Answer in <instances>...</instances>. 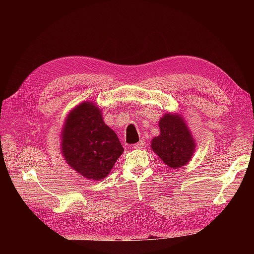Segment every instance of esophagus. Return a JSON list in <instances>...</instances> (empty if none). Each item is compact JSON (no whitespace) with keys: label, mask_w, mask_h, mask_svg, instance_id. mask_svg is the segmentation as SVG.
Instances as JSON below:
<instances>
[{"label":"esophagus","mask_w":254,"mask_h":254,"mask_svg":"<svg viewBox=\"0 0 254 254\" xmlns=\"http://www.w3.org/2000/svg\"><path fill=\"white\" fill-rule=\"evenodd\" d=\"M144 141L143 140H141L139 143H136V144H134L133 146H132V148L133 149H141V148H143V146H144Z\"/></svg>","instance_id":"esophagus-1"}]
</instances>
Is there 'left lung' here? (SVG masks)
<instances>
[{
    "mask_svg": "<svg viewBox=\"0 0 254 254\" xmlns=\"http://www.w3.org/2000/svg\"><path fill=\"white\" fill-rule=\"evenodd\" d=\"M159 128L160 134L151 141L152 151L173 170L187 165L194 155L196 142L182 114H163Z\"/></svg>",
    "mask_w": 254,
    "mask_h": 254,
    "instance_id": "left-lung-1",
    "label": "left lung"
}]
</instances>
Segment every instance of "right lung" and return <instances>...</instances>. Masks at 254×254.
<instances>
[{"instance_id":"1","label":"right lung","mask_w":254,"mask_h":254,"mask_svg":"<svg viewBox=\"0 0 254 254\" xmlns=\"http://www.w3.org/2000/svg\"><path fill=\"white\" fill-rule=\"evenodd\" d=\"M60 146L66 164L94 181L106 178L124 151L117 133L105 124L102 109L90 101L67 113Z\"/></svg>"}]
</instances>
